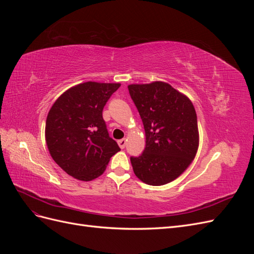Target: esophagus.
Returning a JSON list of instances; mask_svg holds the SVG:
<instances>
[{"instance_id":"1","label":"esophagus","mask_w":254,"mask_h":254,"mask_svg":"<svg viewBox=\"0 0 254 254\" xmlns=\"http://www.w3.org/2000/svg\"><path fill=\"white\" fill-rule=\"evenodd\" d=\"M126 142H127V140H126V139H122V140H119V141H118V144H119V146H120V147H121L122 149H123V148H125Z\"/></svg>"}]
</instances>
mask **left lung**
Instances as JSON below:
<instances>
[{"label": "left lung", "instance_id": "obj_1", "mask_svg": "<svg viewBox=\"0 0 254 254\" xmlns=\"http://www.w3.org/2000/svg\"><path fill=\"white\" fill-rule=\"evenodd\" d=\"M128 90L146 136L142 155L130 158L133 172L149 186L170 183L190 165L198 150L194 106L187 95L164 81L129 84Z\"/></svg>", "mask_w": 254, "mask_h": 254}]
</instances>
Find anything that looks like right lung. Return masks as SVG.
Instances as JSON below:
<instances>
[{
  "label": "right lung",
  "instance_id": "1",
  "mask_svg": "<svg viewBox=\"0 0 254 254\" xmlns=\"http://www.w3.org/2000/svg\"><path fill=\"white\" fill-rule=\"evenodd\" d=\"M120 87L121 83L82 82L64 92L52 106L45 141L53 160L73 178H97L121 150L103 119L106 103Z\"/></svg>",
  "mask_w": 254,
  "mask_h": 254
}]
</instances>
